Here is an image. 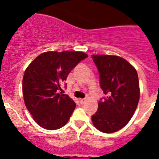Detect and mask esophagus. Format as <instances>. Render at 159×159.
Returning a JSON list of instances; mask_svg holds the SVG:
<instances>
[{
	"label": "esophagus",
	"mask_w": 159,
	"mask_h": 159,
	"mask_svg": "<svg viewBox=\"0 0 159 159\" xmlns=\"http://www.w3.org/2000/svg\"><path fill=\"white\" fill-rule=\"evenodd\" d=\"M79 101H80V103H81V104H84L85 103V101H86V100H85V99H80Z\"/></svg>",
	"instance_id": "obj_1"
}]
</instances>
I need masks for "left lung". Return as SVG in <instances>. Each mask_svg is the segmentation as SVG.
I'll return each instance as SVG.
<instances>
[{
    "mask_svg": "<svg viewBox=\"0 0 159 159\" xmlns=\"http://www.w3.org/2000/svg\"><path fill=\"white\" fill-rule=\"evenodd\" d=\"M100 74V84L107 98L98 103L92 116L94 127L104 133L120 130L133 116L139 101L140 90L136 70L116 55H93Z\"/></svg>",
    "mask_w": 159,
    "mask_h": 159,
    "instance_id": "left-lung-1",
    "label": "left lung"
}]
</instances>
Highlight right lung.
<instances>
[{"label":"right lung","instance_id":"1","mask_svg":"<svg viewBox=\"0 0 159 159\" xmlns=\"http://www.w3.org/2000/svg\"><path fill=\"white\" fill-rule=\"evenodd\" d=\"M87 57L81 51H47L27 67L22 86L24 104L38 125L56 130L66 124L76 104L58 90L70 72Z\"/></svg>","mask_w":159,"mask_h":159}]
</instances>
